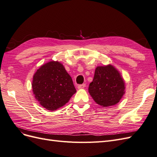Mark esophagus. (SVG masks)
<instances>
[{
  "instance_id": "esophagus-1",
  "label": "esophagus",
  "mask_w": 157,
  "mask_h": 157,
  "mask_svg": "<svg viewBox=\"0 0 157 157\" xmlns=\"http://www.w3.org/2000/svg\"><path fill=\"white\" fill-rule=\"evenodd\" d=\"M85 86H86V84H80L78 86V89H82L84 88Z\"/></svg>"
}]
</instances>
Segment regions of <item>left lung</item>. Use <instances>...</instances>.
Segmentation results:
<instances>
[{"label":"left lung","instance_id":"8db88e82","mask_svg":"<svg viewBox=\"0 0 157 157\" xmlns=\"http://www.w3.org/2000/svg\"><path fill=\"white\" fill-rule=\"evenodd\" d=\"M125 84L120 73L111 65L98 66L88 92L99 105L107 107L120 101L125 93Z\"/></svg>","mask_w":157,"mask_h":157}]
</instances>
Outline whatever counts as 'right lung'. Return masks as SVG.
Returning <instances> with one entry per match:
<instances>
[{
  "label": "right lung",
  "mask_w": 157,
  "mask_h": 157,
  "mask_svg": "<svg viewBox=\"0 0 157 157\" xmlns=\"http://www.w3.org/2000/svg\"><path fill=\"white\" fill-rule=\"evenodd\" d=\"M32 88L35 99L50 111L65 105L77 92L63 65L54 61L42 65L36 71L33 76Z\"/></svg>",
  "instance_id": "1"
}]
</instances>
